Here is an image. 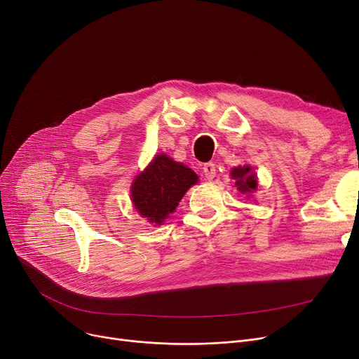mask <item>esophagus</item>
Returning a JSON list of instances; mask_svg holds the SVG:
<instances>
[{"label":"esophagus","mask_w":359,"mask_h":359,"mask_svg":"<svg viewBox=\"0 0 359 359\" xmlns=\"http://www.w3.org/2000/svg\"><path fill=\"white\" fill-rule=\"evenodd\" d=\"M202 170H203L205 177L208 179V180H212V179L215 177V175H217V168H215V164H214V163H206V164H203Z\"/></svg>","instance_id":"esophagus-1"}]
</instances>
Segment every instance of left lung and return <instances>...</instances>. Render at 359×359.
<instances>
[{
    "label": "left lung",
    "instance_id": "obj_1",
    "mask_svg": "<svg viewBox=\"0 0 359 359\" xmlns=\"http://www.w3.org/2000/svg\"><path fill=\"white\" fill-rule=\"evenodd\" d=\"M231 176L236 179V186L241 194H250L252 191H256L257 179L255 173H252L250 165H238L233 168Z\"/></svg>",
    "mask_w": 359,
    "mask_h": 359
}]
</instances>
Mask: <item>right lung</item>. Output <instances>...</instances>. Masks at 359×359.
I'll return each mask as SVG.
<instances>
[{
  "mask_svg": "<svg viewBox=\"0 0 359 359\" xmlns=\"http://www.w3.org/2000/svg\"><path fill=\"white\" fill-rule=\"evenodd\" d=\"M196 182L194 170L161 154L132 184V202L149 222L161 224Z\"/></svg>",
  "mask_w": 359,
  "mask_h": 359,
  "instance_id": "1",
  "label": "right lung"
}]
</instances>
